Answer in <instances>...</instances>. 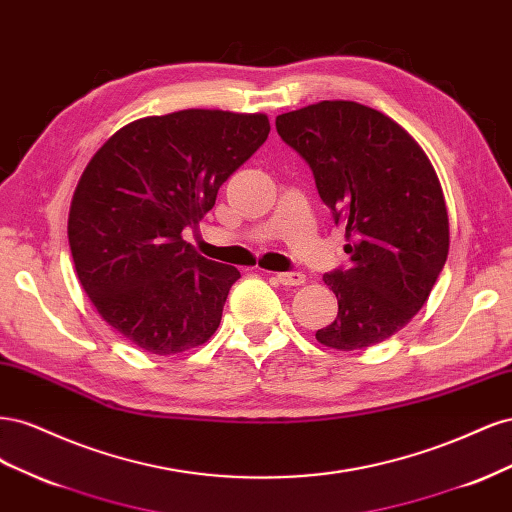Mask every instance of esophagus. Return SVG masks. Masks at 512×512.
Instances as JSON below:
<instances>
[{
	"label": "esophagus",
	"instance_id": "esophagus-1",
	"mask_svg": "<svg viewBox=\"0 0 512 512\" xmlns=\"http://www.w3.org/2000/svg\"><path fill=\"white\" fill-rule=\"evenodd\" d=\"M277 282L284 286H301L305 284V275L297 273V271H286V273H277Z\"/></svg>",
	"mask_w": 512,
	"mask_h": 512
}]
</instances>
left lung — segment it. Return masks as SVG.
Here are the masks:
<instances>
[{
    "mask_svg": "<svg viewBox=\"0 0 512 512\" xmlns=\"http://www.w3.org/2000/svg\"><path fill=\"white\" fill-rule=\"evenodd\" d=\"M275 128L346 230L352 265L324 275L339 309L316 339L346 352L380 344L425 305L448 256L436 170L399 123L359 102L309 104L277 115Z\"/></svg>",
    "mask_w": 512,
    "mask_h": 512,
    "instance_id": "8db88e82",
    "label": "left lung"
}]
</instances>
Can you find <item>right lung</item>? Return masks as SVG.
I'll list each match as a JSON object with an SVG mask.
<instances>
[{"label": "right lung", "instance_id": "add662e5", "mask_svg": "<svg viewBox=\"0 0 512 512\" xmlns=\"http://www.w3.org/2000/svg\"><path fill=\"white\" fill-rule=\"evenodd\" d=\"M269 117L188 108L136 119L96 151L76 185L68 241L98 314L149 354L203 346L241 273L183 241L222 183L267 141Z\"/></svg>", "mask_w": 512, "mask_h": 512}]
</instances>
